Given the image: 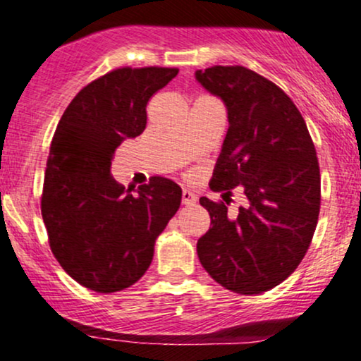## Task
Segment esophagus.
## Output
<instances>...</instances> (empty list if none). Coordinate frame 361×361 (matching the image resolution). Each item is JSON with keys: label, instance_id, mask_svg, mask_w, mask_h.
<instances>
[{"label": "esophagus", "instance_id": "1", "mask_svg": "<svg viewBox=\"0 0 361 361\" xmlns=\"http://www.w3.org/2000/svg\"><path fill=\"white\" fill-rule=\"evenodd\" d=\"M181 202H183V205H195L197 204V195L190 192V190H183L181 192Z\"/></svg>", "mask_w": 361, "mask_h": 361}]
</instances>
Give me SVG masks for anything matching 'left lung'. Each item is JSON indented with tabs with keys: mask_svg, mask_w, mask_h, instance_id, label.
Instances as JSON below:
<instances>
[{
	"mask_svg": "<svg viewBox=\"0 0 361 361\" xmlns=\"http://www.w3.org/2000/svg\"><path fill=\"white\" fill-rule=\"evenodd\" d=\"M195 78L227 109L222 151L210 188L243 186L247 204L235 217L224 202L200 198L210 227L198 239L202 267L243 295L288 279L307 252L321 207V175L305 120L283 90L243 66L198 69Z\"/></svg>",
	"mask_w": 361,
	"mask_h": 361,
	"instance_id": "1",
	"label": "left lung"
}]
</instances>
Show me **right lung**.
Instances as JSON below:
<instances>
[{
    "label": "right lung",
    "mask_w": 361,
    "mask_h": 361,
    "mask_svg": "<svg viewBox=\"0 0 361 361\" xmlns=\"http://www.w3.org/2000/svg\"><path fill=\"white\" fill-rule=\"evenodd\" d=\"M176 74V68L115 69L85 86L57 123L42 219L64 271L98 293L130 287L147 271L157 235L180 209L175 181L152 176L132 193L110 173L115 149L146 128L149 98Z\"/></svg>",
    "instance_id": "add662e5"
}]
</instances>
